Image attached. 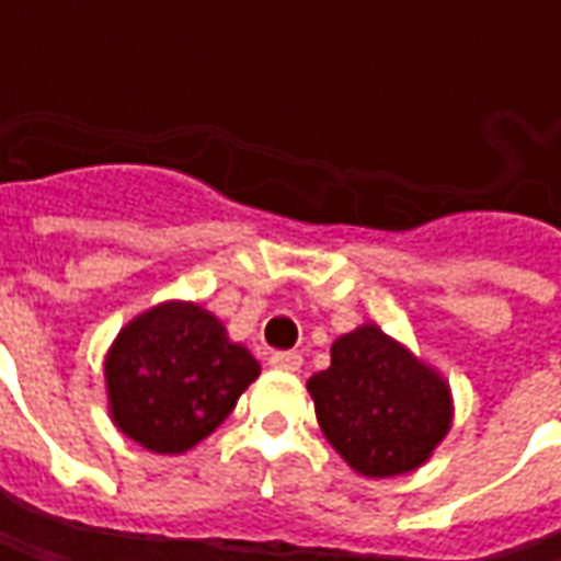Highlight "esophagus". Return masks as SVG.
<instances>
[{
	"label": "esophagus",
	"instance_id": "esophagus-1",
	"mask_svg": "<svg viewBox=\"0 0 561 561\" xmlns=\"http://www.w3.org/2000/svg\"><path fill=\"white\" fill-rule=\"evenodd\" d=\"M270 366L273 369H282V373H297L304 366V357L297 352H276L270 354Z\"/></svg>",
	"mask_w": 561,
	"mask_h": 561
}]
</instances>
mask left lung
<instances>
[{
    "label": "left lung",
    "mask_w": 561,
    "mask_h": 561,
    "mask_svg": "<svg viewBox=\"0 0 561 561\" xmlns=\"http://www.w3.org/2000/svg\"><path fill=\"white\" fill-rule=\"evenodd\" d=\"M318 426L357 474L397 478L421 469L454 421L450 388L378 324L330 345V366L306 381Z\"/></svg>",
    "instance_id": "1"
}]
</instances>
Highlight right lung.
I'll list each match as a JSON object with an SVG mask.
<instances>
[{
    "mask_svg": "<svg viewBox=\"0 0 561 561\" xmlns=\"http://www.w3.org/2000/svg\"><path fill=\"white\" fill-rule=\"evenodd\" d=\"M257 376L252 352L231 342L209 309L185 300L131 318L104 357L111 421L152 454L204 442Z\"/></svg>",
    "mask_w": 561,
    "mask_h": 561,
    "instance_id": "add662e5",
    "label": "right lung"
}]
</instances>
